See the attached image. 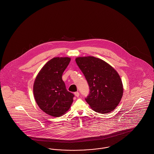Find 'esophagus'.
I'll return each mask as SVG.
<instances>
[{
	"label": "esophagus",
	"mask_w": 154,
	"mask_h": 154,
	"mask_svg": "<svg viewBox=\"0 0 154 154\" xmlns=\"http://www.w3.org/2000/svg\"><path fill=\"white\" fill-rule=\"evenodd\" d=\"M74 95L76 97H79V95H80V94H79V92H75L74 93Z\"/></svg>",
	"instance_id": "esophagus-1"
}]
</instances>
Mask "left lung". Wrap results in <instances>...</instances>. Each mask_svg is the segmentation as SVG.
Here are the masks:
<instances>
[{"label":"left lung","instance_id":"obj_1","mask_svg":"<svg viewBox=\"0 0 154 154\" xmlns=\"http://www.w3.org/2000/svg\"><path fill=\"white\" fill-rule=\"evenodd\" d=\"M75 62L88 82L90 92L85 100L91 109L100 114L112 111L124 92L117 72L102 59L94 57H77Z\"/></svg>","mask_w":154,"mask_h":154}]
</instances>
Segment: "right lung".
I'll return each instance as SVG.
<instances>
[{"label":"right lung","instance_id":"right-lung-1","mask_svg":"<svg viewBox=\"0 0 154 154\" xmlns=\"http://www.w3.org/2000/svg\"><path fill=\"white\" fill-rule=\"evenodd\" d=\"M71 59L56 57L48 61L40 70L33 84V95L44 112L59 117L69 110L74 95L67 91L62 77Z\"/></svg>","mask_w":154,"mask_h":154}]
</instances>
